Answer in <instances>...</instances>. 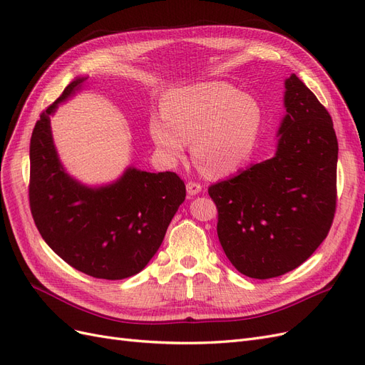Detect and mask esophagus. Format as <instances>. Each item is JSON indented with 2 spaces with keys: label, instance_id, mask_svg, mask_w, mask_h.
<instances>
[{
  "label": "esophagus",
  "instance_id": "34e87169",
  "mask_svg": "<svg viewBox=\"0 0 365 365\" xmlns=\"http://www.w3.org/2000/svg\"><path fill=\"white\" fill-rule=\"evenodd\" d=\"M201 192H202V185L201 184H197L195 181L187 182V193H189L190 196H195V195L201 193Z\"/></svg>",
  "mask_w": 365,
  "mask_h": 365
}]
</instances>
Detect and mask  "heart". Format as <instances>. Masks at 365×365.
Here are the masks:
<instances>
[{
	"label": "heart",
	"mask_w": 365,
	"mask_h": 365,
	"mask_svg": "<svg viewBox=\"0 0 365 365\" xmlns=\"http://www.w3.org/2000/svg\"><path fill=\"white\" fill-rule=\"evenodd\" d=\"M263 125L256 98L224 82H202L172 91L164 114L149 120V134L164 161L184 157L192 141L197 168L222 178L251 160Z\"/></svg>",
	"instance_id": "1"
}]
</instances>
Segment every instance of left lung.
I'll list each match as a JSON object with an SVG mask.
<instances>
[{
  "label": "left lung",
  "mask_w": 365,
  "mask_h": 365,
  "mask_svg": "<svg viewBox=\"0 0 365 365\" xmlns=\"http://www.w3.org/2000/svg\"><path fill=\"white\" fill-rule=\"evenodd\" d=\"M283 103L275 155L208 189L228 260L259 280L279 277L311 257L336 207L332 118L295 74L284 81Z\"/></svg>",
  "instance_id": "8db88e82"
}]
</instances>
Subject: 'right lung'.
<instances>
[{
    "label": "right lung",
    "instance_id": "obj_1",
    "mask_svg": "<svg viewBox=\"0 0 365 365\" xmlns=\"http://www.w3.org/2000/svg\"><path fill=\"white\" fill-rule=\"evenodd\" d=\"M88 77L81 76L36 121L30 140V210L46 244L70 267L96 279L138 274L155 256L172 217L185 200L173 172L150 173L134 165L115 181L86 185L62 165L50 117Z\"/></svg>",
    "mask_w": 365,
    "mask_h": 365
}]
</instances>
